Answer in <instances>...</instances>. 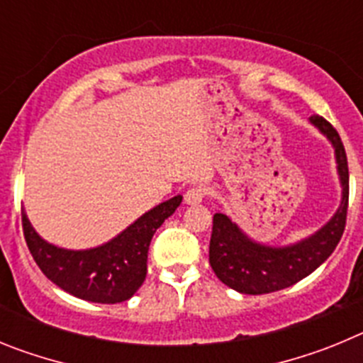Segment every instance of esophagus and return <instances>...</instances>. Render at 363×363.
I'll use <instances>...</instances> for the list:
<instances>
[{
  "label": "esophagus",
  "instance_id": "1",
  "mask_svg": "<svg viewBox=\"0 0 363 363\" xmlns=\"http://www.w3.org/2000/svg\"><path fill=\"white\" fill-rule=\"evenodd\" d=\"M207 194H209V192H207V189L201 187V185H196V187H191L187 192H185V201H187L189 205L201 203Z\"/></svg>",
  "mask_w": 363,
  "mask_h": 363
}]
</instances>
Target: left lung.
Here are the masks:
<instances>
[{
    "label": "left lung",
    "mask_w": 363,
    "mask_h": 363,
    "mask_svg": "<svg viewBox=\"0 0 363 363\" xmlns=\"http://www.w3.org/2000/svg\"><path fill=\"white\" fill-rule=\"evenodd\" d=\"M311 123L316 125L335 147L340 182L344 189L342 205L331 221L311 238L278 249L255 243L225 214H214L209 264L220 281L230 289L243 294H267L291 287L318 269L333 255L344 234L349 205L347 154L340 134L325 118L311 116Z\"/></svg>",
    "instance_id": "1"
}]
</instances>
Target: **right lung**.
I'll use <instances>...</instances> for the list:
<instances>
[{
    "instance_id": "1",
    "label": "right lung",
    "mask_w": 363,
    "mask_h": 363,
    "mask_svg": "<svg viewBox=\"0 0 363 363\" xmlns=\"http://www.w3.org/2000/svg\"><path fill=\"white\" fill-rule=\"evenodd\" d=\"M179 203L182 196L163 201L116 238L89 251H67L50 245L32 229L25 213H21V225L32 258L57 287L94 303H120L142 287L150 240Z\"/></svg>"
}]
</instances>
